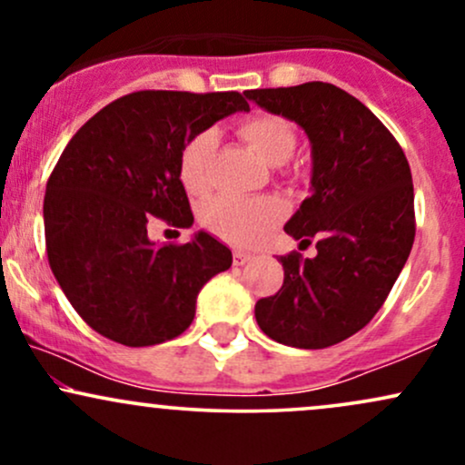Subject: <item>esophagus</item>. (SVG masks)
<instances>
[{"instance_id":"34e87169","label":"esophagus","mask_w":465,"mask_h":465,"mask_svg":"<svg viewBox=\"0 0 465 465\" xmlns=\"http://www.w3.org/2000/svg\"><path fill=\"white\" fill-rule=\"evenodd\" d=\"M251 260H253V255L251 253H247V251H233V264L236 266H242V264H247V262H251Z\"/></svg>"}]
</instances>
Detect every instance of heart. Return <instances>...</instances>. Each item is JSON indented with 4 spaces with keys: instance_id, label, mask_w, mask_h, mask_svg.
I'll return each instance as SVG.
<instances>
[{
    "instance_id": "b5f03b06",
    "label": "heart",
    "mask_w": 465,
    "mask_h": 465,
    "mask_svg": "<svg viewBox=\"0 0 465 465\" xmlns=\"http://www.w3.org/2000/svg\"><path fill=\"white\" fill-rule=\"evenodd\" d=\"M240 133L269 165H282L295 153V133L275 115H255L240 126ZM218 146L214 129L201 131L185 143L179 157V174L190 194H205L212 185V162ZM282 216V205L273 199H232L221 196L203 210L207 229L233 244H253Z\"/></svg>"
}]
</instances>
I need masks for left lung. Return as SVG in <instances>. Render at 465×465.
<instances>
[{"label": "left lung", "mask_w": 465, "mask_h": 465, "mask_svg": "<svg viewBox=\"0 0 465 465\" xmlns=\"http://www.w3.org/2000/svg\"><path fill=\"white\" fill-rule=\"evenodd\" d=\"M244 95L306 133L311 196L284 232L306 244L317 240L314 258L282 255L284 284L255 303V319L277 343L330 348L371 322L407 264L415 238L409 162L385 124L334 84Z\"/></svg>", "instance_id": "8db88e82"}]
</instances>
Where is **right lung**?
<instances>
[{
	"label": "right lung",
	"instance_id": "add662e5",
	"mask_svg": "<svg viewBox=\"0 0 465 465\" xmlns=\"http://www.w3.org/2000/svg\"><path fill=\"white\" fill-rule=\"evenodd\" d=\"M236 111H249L236 92H135L69 140L45 188L47 260L95 332L129 348L174 339L190 328L201 288L232 266V251L212 233L159 247L148 221L192 227L179 157Z\"/></svg>",
	"mask_w": 465,
	"mask_h": 465
}]
</instances>
